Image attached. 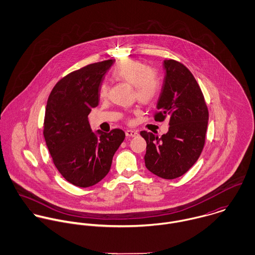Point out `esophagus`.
I'll use <instances>...</instances> for the list:
<instances>
[{
    "instance_id": "esophagus-1",
    "label": "esophagus",
    "mask_w": 255,
    "mask_h": 255,
    "mask_svg": "<svg viewBox=\"0 0 255 255\" xmlns=\"http://www.w3.org/2000/svg\"><path fill=\"white\" fill-rule=\"evenodd\" d=\"M138 134V132L136 130H131V129H128L126 131V135L127 137H135Z\"/></svg>"
}]
</instances>
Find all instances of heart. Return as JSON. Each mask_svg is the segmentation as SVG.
Masks as SVG:
<instances>
[{
	"label": "heart",
	"instance_id": "b5f03b06",
	"mask_svg": "<svg viewBox=\"0 0 255 255\" xmlns=\"http://www.w3.org/2000/svg\"><path fill=\"white\" fill-rule=\"evenodd\" d=\"M112 75L118 80L133 85L136 99L144 104L152 102L160 91V78L158 73L138 61L130 59L121 61L113 69ZM108 89L109 86L106 82L101 83L99 87V95L101 98L107 96Z\"/></svg>",
	"mask_w": 255,
	"mask_h": 255
}]
</instances>
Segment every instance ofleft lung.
<instances>
[{
  "instance_id": "8db88e82",
  "label": "left lung",
  "mask_w": 255,
  "mask_h": 255,
  "mask_svg": "<svg viewBox=\"0 0 255 255\" xmlns=\"http://www.w3.org/2000/svg\"><path fill=\"white\" fill-rule=\"evenodd\" d=\"M165 79L155 121L170 119L169 130L158 136L145 130L146 168L154 175L173 180L185 174L199 158L205 143L208 109L192 73L175 60H165Z\"/></svg>"
}]
</instances>
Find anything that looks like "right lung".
Returning a JSON list of instances; mask_svg holds the SVG:
<instances>
[{
  "label": "right lung",
  "instance_id": "obj_1",
  "mask_svg": "<svg viewBox=\"0 0 255 255\" xmlns=\"http://www.w3.org/2000/svg\"><path fill=\"white\" fill-rule=\"evenodd\" d=\"M114 60L88 65L62 78L47 101L44 137L61 175L79 187H88L109 173L113 157L126 134L120 128L93 132L88 121L98 106L101 81Z\"/></svg>",
  "mask_w": 255,
  "mask_h": 255
}]
</instances>
